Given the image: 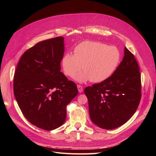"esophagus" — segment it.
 Wrapping results in <instances>:
<instances>
[{"label":"esophagus","instance_id":"34e87169","mask_svg":"<svg viewBox=\"0 0 156 156\" xmlns=\"http://www.w3.org/2000/svg\"><path fill=\"white\" fill-rule=\"evenodd\" d=\"M77 88L79 93H81L83 91V88L81 85H80V84H77Z\"/></svg>","mask_w":156,"mask_h":156}]
</instances>
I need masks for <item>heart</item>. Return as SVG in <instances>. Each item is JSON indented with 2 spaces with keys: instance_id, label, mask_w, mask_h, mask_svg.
<instances>
[{
  "instance_id": "heart-1",
  "label": "heart",
  "mask_w": 156,
  "mask_h": 156,
  "mask_svg": "<svg viewBox=\"0 0 156 156\" xmlns=\"http://www.w3.org/2000/svg\"><path fill=\"white\" fill-rule=\"evenodd\" d=\"M121 58L120 51L115 46L84 41L75 47L74 55H64L62 66L64 74L68 77H73L83 67L84 72L75 76L79 82L90 80L93 83H101L116 72Z\"/></svg>"
}]
</instances>
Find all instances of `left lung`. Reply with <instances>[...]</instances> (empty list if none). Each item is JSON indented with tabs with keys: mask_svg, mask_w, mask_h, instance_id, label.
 Returning a JSON list of instances; mask_svg holds the SVG:
<instances>
[{
	"mask_svg": "<svg viewBox=\"0 0 156 156\" xmlns=\"http://www.w3.org/2000/svg\"><path fill=\"white\" fill-rule=\"evenodd\" d=\"M84 92L94 124L105 129L124 124L135 112L141 98L140 73L134 55L125 48L116 72L104 81L86 87Z\"/></svg>",
	"mask_w": 156,
	"mask_h": 156,
	"instance_id": "obj_1",
	"label": "left lung"
}]
</instances>
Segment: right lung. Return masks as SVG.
<instances>
[{"label": "right lung", "instance_id": "obj_1", "mask_svg": "<svg viewBox=\"0 0 156 156\" xmlns=\"http://www.w3.org/2000/svg\"><path fill=\"white\" fill-rule=\"evenodd\" d=\"M62 36L41 41L23 54L13 77V93L32 124L50 131L62 126L66 106L78 94L76 84L60 72Z\"/></svg>", "mask_w": 156, "mask_h": 156}]
</instances>
